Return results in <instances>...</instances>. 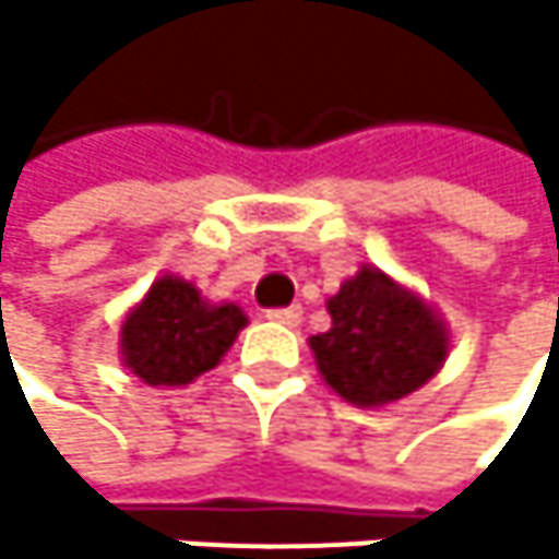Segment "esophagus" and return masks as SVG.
<instances>
[{"mask_svg": "<svg viewBox=\"0 0 559 559\" xmlns=\"http://www.w3.org/2000/svg\"><path fill=\"white\" fill-rule=\"evenodd\" d=\"M271 321H277V325H298L301 321V308L298 305H288V308H271L267 311Z\"/></svg>", "mask_w": 559, "mask_h": 559, "instance_id": "1", "label": "esophagus"}]
</instances>
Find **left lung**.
<instances>
[{
    "instance_id": "left-lung-1",
    "label": "left lung",
    "mask_w": 559,
    "mask_h": 559,
    "mask_svg": "<svg viewBox=\"0 0 559 559\" xmlns=\"http://www.w3.org/2000/svg\"><path fill=\"white\" fill-rule=\"evenodd\" d=\"M332 329L311 338L318 372L355 405H385L426 385L445 358V329L426 301L376 267L329 298Z\"/></svg>"
}]
</instances>
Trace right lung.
Here are the masks:
<instances>
[{
	"label": "right lung",
	"mask_w": 559,
	"mask_h": 559,
	"mask_svg": "<svg viewBox=\"0 0 559 559\" xmlns=\"http://www.w3.org/2000/svg\"><path fill=\"white\" fill-rule=\"evenodd\" d=\"M245 325L238 305H207L194 285L167 274L127 314L120 352L146 385H187L214 369Z\"/></svg>",
	"instance_id": "right-lung-1"
}]
</instances>
